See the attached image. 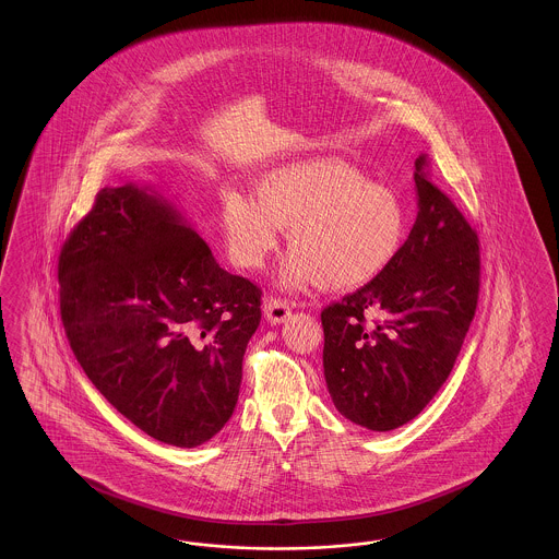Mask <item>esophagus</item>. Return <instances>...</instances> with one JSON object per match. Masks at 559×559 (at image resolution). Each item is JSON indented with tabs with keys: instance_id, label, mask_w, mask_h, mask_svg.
<instances>
[{
	"instance_id": "obj_1",
	"label": "esophagus",
	"mask_w": 559,
	"mask_h": 559,
	"mask_svg": "<svg viewBox=\"0 0 559 559\" xmlns=\"http://www.w3.org/2000/svg\"><path fill=\"white\" fill-rule=\"evenodd\" d=\"M264 317H266L272 324H281L292 317V308L287 299L281 297H267L264 301Z\"/></svg>"
}]
</instances>
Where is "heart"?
<instances>
[{
    "label": "heart",
    "instance_id": "1",
    "mask_svg": "<svg viewBox=\"0 0 559 559\" xmlns=\"http://www.w3.org/2000/svg\"><path fill=\"white\" fill-rule=\"evenodd\" d=\"M222 242L237 266L260 270L287 228L293 249L278 281L285 289L320 283L347 292L388 266L404 237V210L390 188L365 180L346 160L306 159L264 174L255 201L224 190Z\"/></svg>",
    "mask_w": 559,
    "mask_h": 559
}]
</instances>
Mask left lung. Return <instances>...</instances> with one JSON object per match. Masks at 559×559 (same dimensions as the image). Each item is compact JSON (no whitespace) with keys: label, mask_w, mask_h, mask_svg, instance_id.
<instances>
[{"label":"left lung","mask_w":559,"mask_h":559,"mask_svg":"<svg viewBox=\"0 0 559 559\" xmlns=\"http://www.w3.org/2000/svg\"><path fill=\"white\" fill-rule=\"evenodd\" d=\"M426 169L419 155V213L394 260L320 314L333 404L372 431L408 424L438 394L478 306V235Z\"/></svg>","instance_id":"1"}]
</instances>
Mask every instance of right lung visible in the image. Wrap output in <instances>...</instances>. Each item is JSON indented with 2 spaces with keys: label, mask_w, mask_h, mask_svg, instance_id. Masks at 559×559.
<instances>
[{
  "label": "right lung",
  "mask_w": 559,
  "mask_h": 559,
  "mask_svg": "<svg viewBox=\"0 0 559 559\" xmlns=\"http://www.w3.org/2000/svg\"><path fill=\"white\" fill-rule=\"evenodd\" d=\"M60 319L90 381L151 438L192 449L239 400L262 289L215 262L151 188H103L58 255Z\"/></svg>",
  "instance_id": "1"
}]
</instances>
